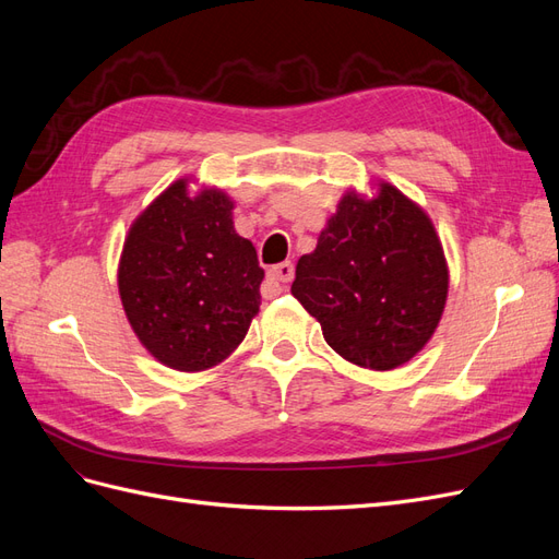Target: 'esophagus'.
<instances>
[{"mask_svg": "<svg viewBox=\"0 0 559 559\" xmlns=\"http://www.w3.org/2000/svg\"><path fill=\"white\" fill-rule=\"evenodd\" d=\"M267 280L273 284H286L294 280V263L284 261V263H277L267 270Z\"/></svg>", "mask_w": 559, "mask_h": 559, "instance_id": "1", "label": "esophagus"}]
</instances>
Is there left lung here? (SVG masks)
<instances>
[{
    "label": "left lung",
    "instance_id": "1",
    "mask_svg": "<svg viewBox=\"0 0 559 559\" xmlns=\"http://www.w3.org/2000/svg\"><path fill=\"white\" fill-rule=\"evenodd\" d=\"M292 294L347 361L392 370L427 345L448 298V265L429 216L389 183L347 193L300 257Z\"/></svg>",
    "mask_w": 559,
    "mask_h": 559
}]
</instances>
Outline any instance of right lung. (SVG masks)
Masks as SVG:
<instances>
[{
	"instance_id": "obj_1",
	"label": "right lung",
	"mask_w": 559,
	"mask_h": 559,
	"mask_svg": "<svg viewBox=\"0 0 559 559\" xmlns=\"http://www.w3.org/2000/svg\"><path fill=\"white\" fill-rule=\"evenodd\" d=\"M222 191L177 181L132 224L118 292L132 331L158 361L202 370L242 343L261 306L257 249L233 228Z\"/></svg>"
}]
</instances>
